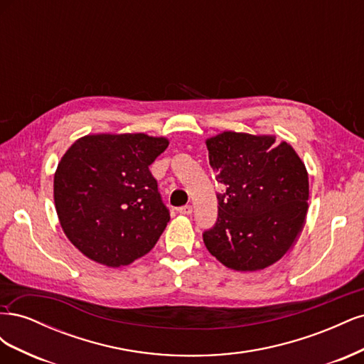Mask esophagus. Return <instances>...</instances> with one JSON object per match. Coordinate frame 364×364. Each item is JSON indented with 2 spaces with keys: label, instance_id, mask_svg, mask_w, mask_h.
<instances>
[{
  "label": "esophagus",
  "instance_id": "obj_1",
  "mask_svg": "<svg viewBox=\"0 0 364 364\" xmlns=\"http://www.w3.org/2000/svg\"><path fill=\"white\" fill-rule=\"evenodd\" d=\"M178 211H179L182 215H191V214H193V206H191V205H185V206L179 208Z\"/></svg>",
  "mask_w": 364,
  "mask_h": 364
}]
</instances>
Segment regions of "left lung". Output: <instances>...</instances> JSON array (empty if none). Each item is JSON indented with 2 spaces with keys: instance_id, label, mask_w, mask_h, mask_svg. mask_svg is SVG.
Listing matches in <instances>:
<instances>
[{
  "instance_id": "8db88e82",
  "label": "left lung",
  "mask_w": 364,
  "mask_h": 364,
  "mask_svg": "<svg viewBox=\"0 0 364 364\" xmlns=\"http://www.w3.org/2000/svg\"><path fill=\"white\" fill-rule=\"evenodd\" d=\"M223 185L215 226L203 234L213 257L237 272L262 270L294 245L308 211V173L289 142L273 135L222 132L206 139Z\"/></svg>"
}]
</instances>
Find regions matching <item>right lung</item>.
<instances>
[{"label":"right lung","mask_w":364,"mask_h":364,"mask_svg":"<svg viewBox=\"0 0 364 364\" xmlns=\"http://www.w3.org/2000/svg\"><path fill=\"white\" fill-rule=\"evenodd\" d=\"M164 136L98 134L77 139L54 173V205L65 235L85 257L121 267L144 257L170 222L149 167Z\"/></svg>","instance_id":"add662e5"}]
</instances>
